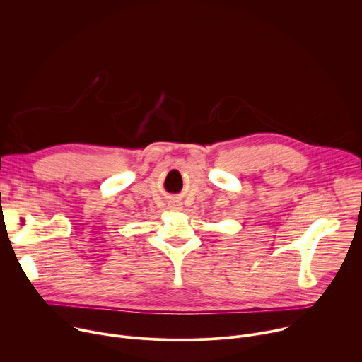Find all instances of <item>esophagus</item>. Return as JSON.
<instances>
[{
	"mask_svg": "<svg viewBox=\"0 0 362 362\" xmlns=\"http://www.w3.org/2000/svg\"><path fill=\"white\" fill-rule=\"evenodd\" d=\"M180 206H181V204H180L178 202H170V209H171V210H180V209H181Z\"/></svg>",
	"mask_w": 362,
	"mask_h": 362,
	"instance_id": "34e87169",
	"label": "esophagus"
}]
</instances>
